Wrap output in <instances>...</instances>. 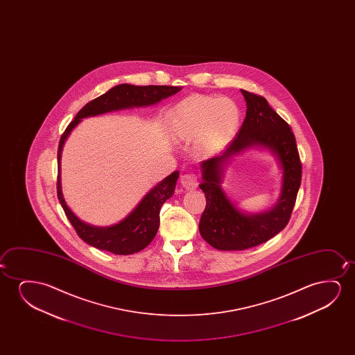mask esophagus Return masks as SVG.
<instances>
[{
    "mask_svg": "<svg viewBox=\"0 0 355 355\" xmlns=\"http://www.w3.org/2000/svg\"><path fill=\"white\" fill-rule=\"evenodd\" d=\"M180 184L185 190H193L198 187V178L194 173H185L180 175Z\"/></svg>",
    "mask_w": 355,
    "mask_h": 355,
    "instance_id": "34e87169",
    "label": "esophagus"
}]
</instances>
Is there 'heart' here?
<instances>
[{
    "label": "heart",
    "instance_id": "b5f03b06",
    "mask_svg": "<svg viewBox=\"0 0 355 355\" xmlns=\"http://www.w3.org/2000/svg\"><path fill=\"white\" fill-rule=\"evenodd\" d=\"M167 123L175 141H195L198 155H214L236 133L240 110L227 97L191 94L171 109Z\"/></svg>",
    "mask_w": 355,
    "mask_h": 355
}]
</instances>
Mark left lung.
<instances>
[{
	"label": "left lung",
	"instance_id": "8db88e82",
	"mask_svg": "<svg viewBox=\"0 0 355 355\" xmlns=\"http://www.w3.org/2000/svg\"><path fill=\"white\" fill-rule=\"evenodd\" d=\"M246 117L235 139L220 155L200 164V189L206 209L201 216V236L220 251H240L266 243L286 227L301 185L302 165L291 128L269 107L266 98L241 89ZM267 150L282 170V188L277 202L267 211L248 214L238 209L221 188L223 171L230 160L248 148Z\"/></svg>",
	"mask_w": 355,
	"mask_h": 355
}]
</instances>
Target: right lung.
<instances>
[{
    "instance_id": "1",
    "label": "right lung",
    "mask_w": 355,
    "mask_h": 355,
    "mask_svg": "<svg viewBox=\"0 0 355 355\" xmlns=\"http://www.w3.org/2000/svg\"><path fill=\"white\" fill-rule=\"evenodd\" d=\"M182 87L175 86H135L130 83H121L110 88L101 97L93 99L78 112L73 121L69 123L63 136L60 137L58 146V178L57 194L59 202L63 207L70 223L73 224L78 236L93 248L109 251L114 254H132L146 248L155 238L160 225V209L166 200L170 199L175 193V183L180 177V171L167 175L165 180L151 188L135 209L127 214L119 223L109 227H98L86 223L78 218L70 209L64 199L62 191V151L73 128L83 119L97 116L107 112H117L131 107H151L162 99L180 92Z\"/></svg>"
}]
</instances>
